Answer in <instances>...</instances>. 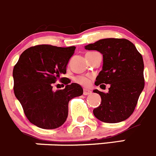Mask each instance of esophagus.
Returning a JSON list of instances; mask_svg holds the SVG:
<instances>
[{
  "mask_svg": "<svg viewBox=\"0 0 156 156\" xmlns=\"http://www.w3.org/2000/svg\"><path fill=\"white\" fill-rule=\"evenodd\" d=\"M91 94V91L87 89H83V95H89Z\"/></svg>",
  "mask_w": 156,
  "mask_h": 156,
  "instance_id": "esophagus-1",
  "label": "esophagus"
}]
</instances>
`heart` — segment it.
Instances as JSON below:
<instances>
[{
    "label": "heart",
    "instance_id": "heart-1",
    "mask_svg": "<svg viewBox=\"0 0 156 156\" xmlns=\"http://www.w3.org/2000/svg\"><path fill=\"white\" fill-rule=\"evenodd\" d=\"M90 53H92V52H88V53H87V55ZM74 81H75L76 83H77L83 86V87H87V86L89 85L90 83V80L89 78H87V77L86 76H76L75 78H74Z\"/></svg>",
    "mask_w": 156,
    "mask_h": 156
}]
</instances>
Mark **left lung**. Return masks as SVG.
<instances>
[{"label":"left lung","instance_id":"left-lung-1","mask_svg":"<svg viewBox=\"0 0 156 156\" xmlns=\"http://www.w3.org/2000/svg\"><path fill=\"white\" fill-rule=\"evenodd\" d=\"M85 48L97 50L103 55L102 70L96 78L95 85L111 86L107 94L94 90L101 98V105L93 111L94 116L105 123L128 119L145 87L141 55L125 38H104L86 45Z\"/></svg>","mask_w":156,"mask_h":156}]
</instances>
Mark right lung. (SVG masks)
<instances>
[{
	"label": "right lung",
	"instance_id": "1",
	"mask_svg": "<svg viewBox=\"0 0 156 156\" xmlns=\"http://www.w3.org/2000/svg\"><path fill=\"white\" fill-rule=\"evenodd\" d=\"M75 46L57 47L38 45L27 48L13 69L14 92L28 121L44 129H54L64 124L68 116V104L83 90L70 83L66 74V66ZM63 80V90H52V83Z\"/></svg>",
	"mask_w": 156,
	"mask_h": 156
}]
</instances>
